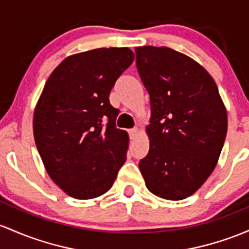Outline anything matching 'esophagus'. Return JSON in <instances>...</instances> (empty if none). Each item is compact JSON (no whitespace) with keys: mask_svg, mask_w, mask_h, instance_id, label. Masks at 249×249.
Wrapping results in <instances>:
<instances>
[{"mask_svg":"<svg viewBox=\"0 0 249 249\" xmlns=\"http://www.w3.org/2000/svg\"><path fill=\"white\" fill-rule=\"evenodd\" d=\"M129 135L131 139H135L138 136V129L137 127H133V129L129 130Z\"/></svg>","mask_w":249,"mask_h":249,"instance_id":"esophagus-1","label":"esophagus"}]
</instances>
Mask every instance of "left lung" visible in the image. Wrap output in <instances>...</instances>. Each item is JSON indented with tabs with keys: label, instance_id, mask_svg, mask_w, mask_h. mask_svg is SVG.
<instances>
[{
	"label": "left lung",
	"instance_id": "left-lung-1",
	"mask_svg": "<svg viewBox=\"0 0 249 249\" xmlns=\"http://www.w3.org/2000/svg\"><path fill=\"white\" fill-rule=\"evenodd\" d=\"M150 94L149 154L139 162L146 188L178 201L193 195L216 166L227 135V110L212 75L168 47H136Z\"/></svg>",
	"mask_w": 249,
	"mask_h": 249
}]
</instances>
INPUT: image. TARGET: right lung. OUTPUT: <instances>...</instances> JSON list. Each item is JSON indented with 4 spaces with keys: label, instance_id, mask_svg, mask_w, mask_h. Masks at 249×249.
<instances>
[{
    "label": "right lung",
    "instance_id": "obj_1",
    "mask_svg": "<svg viewBox=\"0 0 249 249\" xmlns=\"http://www.w3.org/2000/svg\"><path fill=\"white\" fill-rule=\"evenodd\" d=\"M133 59L127 47L92 49L67 56L46 81L33 118L35 144L71 197L105 194L126 160L129 135L116 127L119 111L108 95Z\"/></svg>",
    "mask_w": 249,
    "mask_h": 249
}]
</instances>
